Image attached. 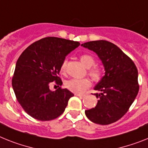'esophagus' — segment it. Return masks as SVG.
<instances>
[{"instance_id":"obj_1","label":"esophagus","mask_w":148,"mask_h":148,"mask_svg":"<svg viewBox=\"0 0 148 148\" xmlns=\"http://www.w3.org/2000/svg\"><path fill=\"white\" fill-rule=\"evenodd\" d=\"M75 95H77V96H80V97H84V96H85L84 94H80V93H75Z\"/></svg>"}]
</instances>
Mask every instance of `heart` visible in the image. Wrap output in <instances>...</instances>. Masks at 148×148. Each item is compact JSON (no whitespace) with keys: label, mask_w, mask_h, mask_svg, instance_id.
<instances>
[{"label":"heart","mask_w":148,"mask_h":148,"mask_svg":"<svg viewBox=\"0 0 148 148\" xmlns=\"http://www.w3.org/2000/svg\"><path fill=\"white\" fill-rule=\"evenodd\" d=\"M80 60L81 63L86 68H89L88 74L92 80L95 81H99L103 77V71L100 67L96 66L95 64V60L94 57L89 54H84L80 56ZM66 71V62L64 61L60 66L61 74H64ZM91 85V81L88 78L83 79H71L65 82V86L70 91L74 92L81 93L86 91Z\"/></svg>","instance_id":"obj_1"}]
</instances>
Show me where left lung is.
<instances>
[{
	"mask_svg": "<svg viewBox=\"0 0 148 148\" xmlns=\"http://www.w3.org/2000/svg\"><path fill=\"white\" fill-rule=\"evenodd\" d=\"M82 47L95 52L105 68V76L94 89L96 106L85 110L89 120L100 125H108L125 115L137 96L139 86L138 70L133 61L117 46L107 40L82 43Z\"/></svg>",
	"mask_w": 148,
	"mask_h": 148,
	"instance_id": "obj_1",
	"label": "left lung"
}]
</instances>
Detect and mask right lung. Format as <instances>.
<instances>
[{
    "label": "right lung",
    "instance_id": "add662e5",
    "mask_svg": "<svg viewBox=\"0 0 148 148\" xmlns=\"http://www.w3.org/2000/svg\"><path fill=\"white\" fill-rule=\"evenodd\" d=\"M80 46L77 41L48 37L27 47L17 60L12 86L17 101L28 115L47 121L64 111L74 94L67 89H49L52 82L62 86L59 77L65 56Z\"/></svg>",
    "mask_w": 148,
    "mask_h": 148
}]
</instances>
